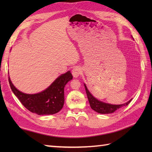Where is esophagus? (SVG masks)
<instances>
[{
  "label": "esophagus",
  "mask_w": 152,
  "mask_h": 152,
  "mask_svg": "<svg viewBox=\"0 0 152 152\" xmlns=\"http://www.w3.org/2000/svg\"><path fill=\"white\" fill-rule=\"evenodd\" d=\"M81 73H82V69H80V67H78V66L74 67L72 70V76L75 78H78V77L80 75V74H81Z\"/></svg>",
  "instance_id": "esophagus-1"
}]
</instances>
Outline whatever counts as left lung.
<instances>
[{"instance_id":"8db88e82","label":"left lung","mask_w":152,"mask_h":152,"mask_svg":"<svg viewBox=\"0 0 152 152\" xmlns=\"http://www.w3.org/2000/svg\"><path fill=\"white\" fill-rule=\"evenodd\" d=\"M83 85H84V87H85L86 94H87V96H88V99L90 106H91V108L93 110H95L97 113H99V114H111V113L115 112L119 108L124 107V106H127L129 104V102L132 100L131 99L127 102L121 104H110V103H106V102L99 101V100H98L97 99H96L95 96L91 94V92L89 91L85 83H83Z\"/></svg>"}]
</instances>
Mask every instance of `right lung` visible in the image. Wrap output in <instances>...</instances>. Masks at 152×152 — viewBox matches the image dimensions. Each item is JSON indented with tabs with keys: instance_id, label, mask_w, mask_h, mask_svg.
<instances>
[{
	"instance_id": "right-lung-1",
	"label": "right lung",
	"mask_w": 152,
	"mask_h": 152,
	"mask_svg": "<svg viewBox=\"0 0 152 152\" xmlns=\"http://www.w3.org/2000/svg\"><path fill=\"white\" fill-rule=\"evenodd\" d=\"M70 71L61 74L42 91L28 94L19 91L13 84L9 76V83L14 94L28 110L38 115H50L59 112L64 102V89L72 79Z\"/></svg>"
}]
</instances>
